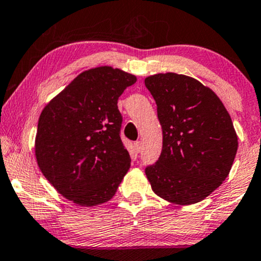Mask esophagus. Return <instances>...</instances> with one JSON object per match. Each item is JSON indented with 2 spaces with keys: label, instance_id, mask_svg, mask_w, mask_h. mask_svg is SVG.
Listing matches in <instances>:
<instances>
[{
  "label": "esophagus",
  "instance_id": "34e87169",
  "mask_svg": "<svg viewBox=\"0 0 261 261\" xmlns=\"http://www.w3.org/2000/svg\"><path fill=\"white\" fill-rule=\"evenodd\" d=\"M134 146H135V151H136L137 153H139V152L141 151V148H142V143H141L140 141H136V142L134 143Z\"/></svg>",
  "mask_w": 261,
  "mask_h": 261
}]
</instances>
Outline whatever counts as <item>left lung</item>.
Listing matches in <instances>:
<instances>
[{
    "label": "left lung",
    "mask_w": 261,
    "mask_h": 261,
    "mask_svg": "<svg viewBox=\"0 0 261 261\" xmlns=\"http://www.w3.org/2000/svg\"><path fill=\"white\" fill-rule=\"evenodd\" d=\"M163 131L162 153L146 176L154 194L175 205L207 197L229 174L238 149L232 119L216 93L178 73L145 79Z\"/></svg>",
    "instance_id": "obj_1"
}]
</instances>
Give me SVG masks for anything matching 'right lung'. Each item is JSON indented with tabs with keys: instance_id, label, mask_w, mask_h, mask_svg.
<instances>
[{
	"instance_id": "add662e5",
	"label": "right lung",
	"mask_w": 261,
	"mask_h": 261,
	"mask_svg": "<svg viewBox=\"0 0 261 261\" xmlns=\"http://www.w3.org/2000/svg\"><path fill=\"white\" fill-rule=\"evenodd\" d=\"M136 80L112 66L83 71L41 112L37 163L70 201L87 207L109 201L130 168L118 99Z\"/></svg>"
}]
</instances>
